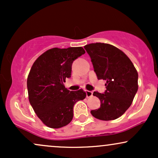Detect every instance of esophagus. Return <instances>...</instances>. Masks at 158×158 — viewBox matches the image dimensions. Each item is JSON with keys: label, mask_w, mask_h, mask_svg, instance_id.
I'll return each mask as SVG.
<instances>
[{"label": "esophagus", "mask_w": 158, "mask_h": 158, "mask_svg": "<svg viewBox=\"0 0 158 158\" xmlns=\"http://www.w3.org/2000/svg\"><path fill=\"white\" fill-rule=\"evenodd\" d=\"M85 93H86L87 97H90L93 96V91H90V90H85Z\"/></svg>", "instance_id": "esophagus-1"}]
</instances>
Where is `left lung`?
<instances>
[{
	"label": "left lung",
	"mask_w": 158,
	"mask_h": 158,
	"mask_svg": "<svg viewBox=\"0 0 158 158\" xmlns=\"http://www.w3.org/2000/svg\"><path fill=\"white\" fill-rule=\"evenodd\" d=\"M84 48L90 56L98 79L106 80L105 93L93 94L100 100V108L90 113L101 120L119 118L131 106L138 89L137 70L129 58L113 45L93 43Z\"/></svg>",
	"instance_id": "8db88e82"
}]
</instances>
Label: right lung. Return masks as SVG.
<instances>
[{"label":"right lung","mask_w":158,"mask_h":158,"mask_svg":"<svg viewBox=\"0 0 158 158\" xmlns=\"http://www.w3.org/2000/svg\"><path fill=\"white\" fill-rule=\"evenodd\" d=\"M85 53L81 47L52 48L41 54L30 69L27 82L29 100L38 117L50 128L69 124L75 103L86 97L82 89L70 91L64 85L71 77L73 61Z\"/></svg>","instance_id":"right-lung-1"}]
</instances>
